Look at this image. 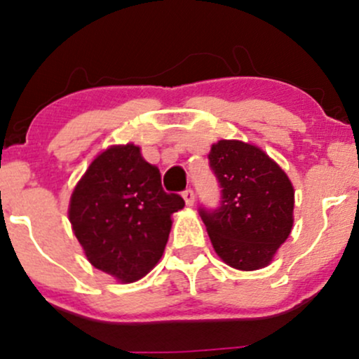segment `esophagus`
I'll use <instances>...</instances> for the list:
<instances>
[{
	"label": "esophagus",
	"mask_w": 359,
	"mask_h": 359,
	"mask_svg": "<svg viewBox=\"0 0 359 359\" xmlns=\"http://www.w3.org/2000/svg\"><path fill=\"white\" fill-rule=\"evenodd\" d=\"M182 197H184L185 204H187V205H192L194 201H196V196H194L192 189H185V191L182 192Z\"/></svg>",
	"instance_id": "34e87169"
}]
</instances>
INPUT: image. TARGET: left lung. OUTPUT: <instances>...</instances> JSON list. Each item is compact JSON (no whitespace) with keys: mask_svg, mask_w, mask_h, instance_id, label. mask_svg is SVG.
<instances>
[{"mask_svg":"<svg viewBox=\"0 0 359 359\" xmlns=\"http://www.w3.org/2000/svg\"><path fill=\"white\" fill-rule=\"evenodd\" d=\"M221 187L219 208H201L214 251L236 270L266 266L294 226V187L262 148L221 140L208 155Z\"/></svg>","mask_w":359,"mask_h":359,"instance_id":"obj_1","label":"left lung"}]
</instances>
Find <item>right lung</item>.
<instances>
[{
  "instance_id": "1",
  "label": "right lung",
  "mask_w": 359,
  "mask_h": 359,
  "mask_svg": "<svg viewBox=\"0 0 359 359\" xmlns=\"http://www.w3.org/2000/svg\"><path fill=\"white\" fill-rule=\"evenodd\" d=\"M179 194H167L160 170L133 143L93 160L77 182L69 221L89 263L123 283L137 282L162 258Z\"/></svg>"
}]
</instances>
